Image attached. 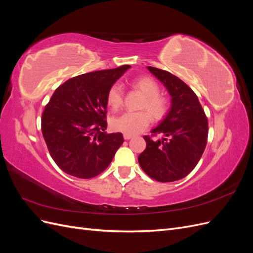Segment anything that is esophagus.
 <instances>
[{
	"label": "esophagus",
	"mask_w": 253,
	"mask_h": 253,
	"mask_svg": "<svg viewBox=\"0 0 253 253\" xmlns=\"http://www.w3.org/2000/svg\"><path fill=\"white\" fill-rule=\"evenodd\" d=\"M124 138H125L126 140H129V139L133 138V136H132V135H128V134H125V135H124Z\"/></svg>",
	"instance_id": "obj_1"
}]
</instances>
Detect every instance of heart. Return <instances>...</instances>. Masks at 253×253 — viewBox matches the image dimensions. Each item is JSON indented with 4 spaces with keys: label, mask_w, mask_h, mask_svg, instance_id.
I'll return each instance as SVG.
<instances>
[{
    "label": "heart",
    "mask_w": 253,
    "mask_h": 253,
    "mask_svg": "<svg viewBox=\"0 0 253 253\" xmlns=\"http://www.w3.org/2000/svg\"><path fill=\"white\" fill-rule=\"evenodd\" d=\"M145 96L140 109L148 110L155 119H163L169 110L168 100L159 95L158 84L150 77L136 78L132 82ZM106 101L113 110H117L124 103V90L120 84L115 83L109 88ZM147 111L126 112L111 120V126L115 131L128 135H136L147 128L151 124V114Z\"/></svg>",
    "instance_id": "heart-1"
}]
</instances>
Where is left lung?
Here are the masks:
<instances>
[{"instance_id":"obj_1","label":"left lung","mask_w":253,"mask_h":253,"mask_svg":"<svg viewBox=\"0 0 253 253\" xmlns=\"http://www.w3.org/2000/svg\"><path fill=\"white\" fill-rule=\"evenodd\" d=\"M171 96V109L151 131L162 139L143 136L147 148L138 156L141 169L160 182L181 179L192 171L205 151L208 119L194 91L171 73L148 66Z\"/></svg>"}]
</instances>
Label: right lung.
I'll return each instance as SVG.
<instances>
[{"label":"right lung","mask_w":253,"mask_h":253,"mask_svg":"<svg viewBox=\"0 0 253 253\" xmlns=\"http://www.w3.org/2000/svg\"><path fill=\"white\" fill-rule=\"evenodd\" d=\"M129 65L83 74L65 81L42 114L44 140L61 170L78 178L103 172L124 143L121 133L106 134V94Z\"/></svg>","instance_id":"obj_1"}]
</instances>
